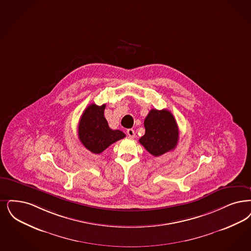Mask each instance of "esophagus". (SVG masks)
Returning <instances> with one entry per match:
<instances>
[{
  "mask_svg": "<svg viewBox=\"0 0 251 251\" xmlns=\"http://www.w3.org/2000/svg\"><path fill=\"white\" fill-rule=\"evenodd\" d=\"M127 134H128V136H129L130 138H133V137L135 136L134 130H132V129H128V130H127Z\"/></svg>",
  "mask_w": 251,
  "mask_h": 251,
  "instance_id": "esophagus-1",
  "label": "esophagus"
}]
</instances>
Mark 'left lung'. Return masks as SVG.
<instances>
[{
	"instance_id": "left-lung-1",
	"label": "left lung",
	"mask_w": 251,
	"mask_h": 251,
	"mask_svg": "<svg viewBox=\"0 0 251 251\" xmlns=\"http://www.w3.org/2000/svg\"><path fill=\"white\" fill-rule=\"evenodd\" d=\"M144 125L146 132L139 142L151 155L158 157L176 149L179 130L170 111L151 109Z\"/></svg>"
}]
</instances>
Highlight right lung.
Returning a JSON list of instances; mask_svg holds the SVG:
<instances>
[{
	"label": "right lung",
	"instance_id": "1",
	"mask_svg": "<svg viewBox=\"0 0 251 251\" xmlns=\"http://www.w3.org/2000/svg\"><path fill=\"white\" fill-rule=\"evenodd\" d=\"M105 104H90L78 123V138L83 146L95 154H100L110 145L125 137L120 130H112L104 118Z\"/></svg>",
	"mask_w": 251,
	"mask_h": 251
}]
</instances>
